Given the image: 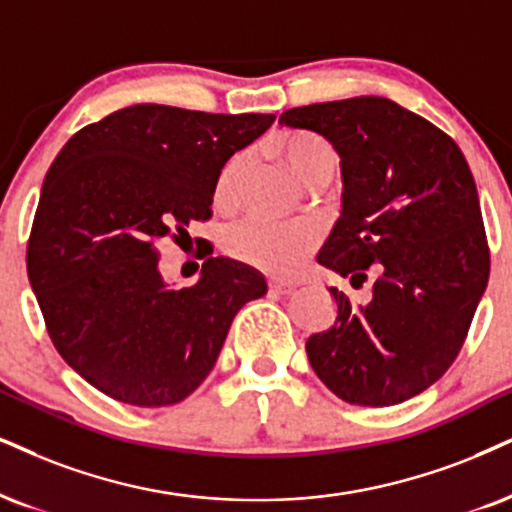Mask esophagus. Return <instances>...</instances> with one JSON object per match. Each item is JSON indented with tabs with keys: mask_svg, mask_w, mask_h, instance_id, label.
Segmentation results:
<instances>
[{
	"mask_svg": "<svg viewBox=\"0 0 512 512\" xmlns=\"http://www.w3.org/2000/svg\"><path fill=\"white\" fill-rule=\"evenodd\" d=\"M268 289H270V292H273V294H292L294 292V285H292V282H270V285H268Z\"/></svg>",
	"mask_w": 512,
	"mask_h": 512,
	"instance_id": "esophagus-1",
	"label": "esophagus"
}]
</instances>
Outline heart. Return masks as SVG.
Segmentation results:
<instances>
[{
  "label": "heart",
  "mask_w": 512,
  "mask_h": 512,
  "mask_svg": "<svg viewBox=\"0 0 512 512\" xmlns=\"http://www.w3.org/2000/svg\"><path fill=\"white\" fill-rule=\"evenodd\" d=\"M273 151L292 170V175L306 187H323L332 180L339 166V156L323 137L304 130H285L275 137ZM246 154L232 156L220 170L213 201L220 208L235 204L239 182L246 173ZM320 242L318 227L311 223L273 225L266 220H242L223 232V249L237 261L249 263L273 275H292L313 254Z\"/></svg>",
  "instance_id": "b5f03b06"
}]
</instances>
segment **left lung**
<instances>
[{"mask_svg": "<svg viewBox=\"0 0 512 512\" xmlns=\"http://www.w3.org/2000/svg\"><path fill=\"white\" fill-rule=\"evenodd\" d=\"M280 125L325 137L342 159V216L318 263L372 299L330 289L337 318L306 342L315 375L356 406H396L451 368L489 282L475 178L437 125L384 97L289 109Z\"/></svg>", "mask_w": 512, "mask_h": 512, "instance_id": "obj_1", "label": "left lung"}]
</instances>
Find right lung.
I'll use <instances>...</instances> for the list:
<instances>
[{"label": "right lung", "instance_id": "right-lung-1", "mask_svg": "<svg viewBox=\"0 0 512 512\" xmlns=\"http://www.w3.org/2000/svg\"><path fill=\"white\" fill-rule=\"evenodd\" d=\"M273 121L135 104L63 144L25 263L56 351L102 394L142 408L187 399L239 308L268 292L261 273L220 256L206 258L197 285L170 289L156 244L211 218L227 159Z\"/></svg>", "mask_w": 512, "mask_h": 512}]
</instances>
